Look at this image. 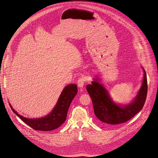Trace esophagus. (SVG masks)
<instances>
[{
    "label": "esophagus",
    "instance_id": "obj_1",
    "mask_svg": "<svg viewBox=\"0 0 158 158\" xmlns=\"http://www.w3.org/2000/svg\"><path fill=\"white\" fill-rule=\"evenodd\" d=\"M85 81H86V80H85V79L84 77H79L78 81H77V85H78V86L79 87H82L84 86Z\"/></svg>",
    "mask_w": 158,
    "mask_h": 158
}]
</instances>
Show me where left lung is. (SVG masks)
I'll list each match as a JSON object with an SVG mask.
<instances>
[{"instance_id": "left-lung-1", "label": "left lung", "mask_w": 158, "mask_h": 158, "mask_svg": "<svg viewBox=\"0 0 158 158\" xmlns=\"http://www.w3.org/2000/svg\"><path fill=\"white\" fill-rule=\"evenodd\" d=\"M144 79L139 91L134 101L125 106H119L110 99L107 90L94 79L92 84L87 85V91L91 97L94 114L99 123L116 125L130 120L143 109L148 93V82L144 70Z\"/></svg>"}]
</instances>
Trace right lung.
<instances>
[{"label":"right lung","instance_id":"add662e5","mask_svg":"<svg viewBox=\"0 0 158 158\" xmlns=\"http://www.w3.org/2000/svg\"><path fill=\"white\" fill-rule=\"evenodd\" d=\"M77 93V85H67L62 91L59 100L49 114L39 119H29L22 117L10 106L12 111L22 121L35 131H49L57 129L65 121L70 104Z\"/></svg>","mask_w":158,"mask_h":158}]
</instances>
